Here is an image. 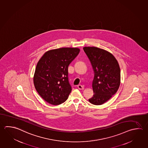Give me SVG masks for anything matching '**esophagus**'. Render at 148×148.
<instances>
[{"label":"esophagus","mask_w":148,"mask_h":148,"mask_svg":"<svg viewBox=\"0 0 148 148\" xmlns=\"http://www.w3.org/2000/svg\"><path fill=\"white\" fill-rule=\"evenodd\" d=\"M78 88L79 89V90H84V87L82 86V85H80H80H78Z\"/></svg>","instance_id":"1"}]
</instances>
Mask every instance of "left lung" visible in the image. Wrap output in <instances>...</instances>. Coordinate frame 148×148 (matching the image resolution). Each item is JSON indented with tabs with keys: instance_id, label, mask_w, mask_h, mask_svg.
Returning a JSON list of instances; mask_svg holds the SVG:
<instances>
[{
	"instance_id": "8db88e82",
	"label": "left lung",
	"mask_w": 148,
	"mask_h": 148,
	"mask_svg": "<svg viewBox=\"0 0 148 148\" xmlns=\"http://www.w3.org/2000/svg\"><path fill=\"white\" fill-rule=\"evenodd\" d=\"M84 50L94 71L92 82L93 96L89 99L92 104L102 105L117 91L121 84V70L113 54L96 47H84Z\"/></svg>"
}]
</instances>
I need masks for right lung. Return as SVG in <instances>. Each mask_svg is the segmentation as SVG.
I'll use <instances>...</instances> for the list:
<instances>
[{
    "label": "right lung",
    "instance_id": "1",
    "mask_svg": "<svg viewBox=\"0 0 148 148\" xmlns=\"http://www.w3.org/2000/svg\"><path fill=\"white\" fill-rule=\"evenodd\" d=\"M80 49L63 47L46 51L37 64L33 82L38 93L52 105L64 102L71 91L68 66Z\"/></svg>",
    "mask_w": 148,
    "mask_h": 148
}]
</instances>
